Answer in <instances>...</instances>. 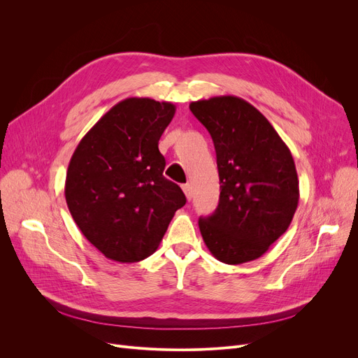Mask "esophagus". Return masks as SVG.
Returning <instances> with one entry per match:
<instances>
[{"instance_id": "obj_1", "label": "esophagus", "mask_w": 358, "mask_h": 358, "mask_svg": "<svg viewBox=\"0 0 358 358\" xmlns=\"http://www.w3.org/2000/svg\"><path fill=\"white\" fill-rule=\"evenodd\" d=\"M181 189H182V192H184L187 200H192V197H193V194H192V185H190L189 182H187V184H182V185H181Z\"/></svg>"}]
</instances>
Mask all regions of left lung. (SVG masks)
I'll list each match as a JSON object with an SVG mask.
<instances>
[{"label": "left lung", "mask_w": 358, "mask_h": 358, "mask_svg": "<svg viewBox=\"0 0 358 358\" xmlns=\"http://www.w3.org/2000/svg\"><path fill=\"white\" fill-rule=\"evenodd\" d=\"M215 143L219 204L200 217L206 247L224 264L259 258L283 235L299 203L290 149L248 101L219 96L190 104Z\"/></svg>", "instance_id": "8db88e82"}]
</instances>
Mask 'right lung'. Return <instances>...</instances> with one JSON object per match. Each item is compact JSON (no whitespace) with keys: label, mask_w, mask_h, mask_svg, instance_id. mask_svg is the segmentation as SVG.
<instances>
[{"label":"right lung","mask_w":358,"mask_h":358,"mask_svg":"<svg viewBox=\"0 0 358 358\" xmlns=\"http://www.w3.org/2000/svg\"><path fill=\"white\" fill-rule=\"evenodd\" d=\"M174 115L171 103L126 99L88 130L69 161L68 209L83 235L113 261L152 255L185 204L182 190L162 174L158 149Z\"/></svg>","instance_id":"right-lung-1"}]
</instances>
